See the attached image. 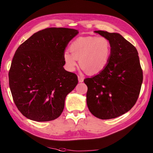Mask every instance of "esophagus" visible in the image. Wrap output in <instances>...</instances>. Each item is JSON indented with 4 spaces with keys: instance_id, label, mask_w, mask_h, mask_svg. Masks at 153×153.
<instances>
[{
    "instance_id": "1",
    "label": "esophagus",
    "mask_w": 153,
    "mask_h": 153,
    "mask_svg": "<svg viewBox=\"0 0 153 153\" xmlns=\"http://www.w3.org/2000/svg\"><path fill=\"white\" fill-rule=\"evenodd\" d=\"M78 82H84V77L82 76H78Z\"/></svg>"
}]
</instances>
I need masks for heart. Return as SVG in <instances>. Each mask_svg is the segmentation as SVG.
Here are the masks:
<instances>
[{"label":"heart","mask_w":153,"mask_h":153,"mask_svg":"<svg viewBox=\"0 0 153 153\" xmlns=\"http://www.w3.org/2000/svg\"><path fill=\"white\" fill-rule=\"evenodd\" d=\"M70 52L63 53L69 71H73L79 60L80 67L90 75L102 71L107 65L111 53V45L104 36L80 37L71 44Z\"/></svg>","instance_id":"1"}]
</instances>
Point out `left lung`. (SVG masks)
Masks as SVG:
<instances>
[{
  "label": "left lung",
  "mask_w": 153,
  "mask_h": 153,
  "mask_svg": "<svg viewBox=\"0 0 153 153\" xmlns=\"http://www.w3.org/2000/svg\"><path fill=\"white\" fill-rule=\"evenodd\" d=\"M107 38L111 53L102 71L84 80L87 105L91 114L101 119L117 117L128 112L139 96L143 73L136 48L119 33L95 30Z\"/></svg>",
  "instance_id": "obj_1"
}]
</instances>
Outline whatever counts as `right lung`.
Masks as SVG:
<instances>
[{"mask_svg":"<svg viewBox=\"0 0 153 153\" xmlns=\"http://www.w3.org/2000/svg\"><path fill=\"white\" fill-rule=\"evenodd\" d=\"M75 29L52 27L34 33L18 48L9 71L16 107L32 121H52L61 115L66 96L78 84L66 71L63 53Z\"/></svg>","mask_w":153,"mask_h":153,"instance_id":"obj_1","label":"right lung"}]
</instances>
